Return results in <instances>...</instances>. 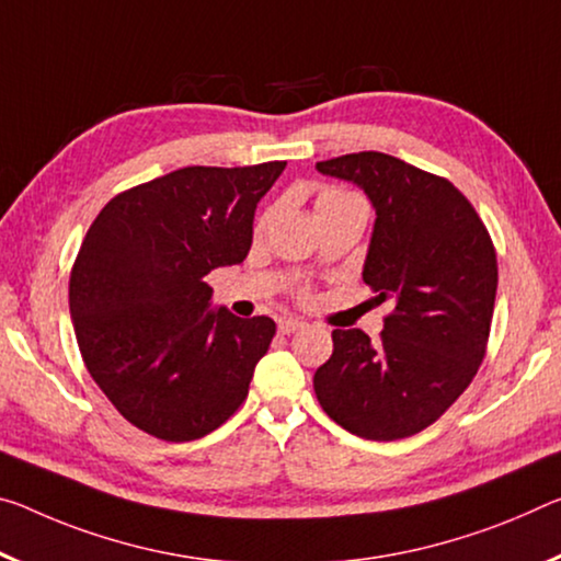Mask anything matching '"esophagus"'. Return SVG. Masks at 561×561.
Returning a JSON list of instances; mask_svg holds the SVG:
<instances>
[{
    "label": "esophagus",
    "mask_w": 561,
    "mask_h": 561,
    "mask_svg": "<svg viewBox=\"0 0 561 561\" xmlns=\"http://www.w3.org/2000/svg\"><path fill=\"white\" fill-rule=\"evenodd\" d=\"M301 329H307V322H301L297 317H282L279 319V332L282 334H295L301 332Z\"/></svg>",
    "instance_id": "esophagus-1"
}]
</instances>
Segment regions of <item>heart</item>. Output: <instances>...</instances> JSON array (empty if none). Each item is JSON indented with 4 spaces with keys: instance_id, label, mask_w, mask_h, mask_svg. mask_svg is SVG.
Returning a JSON list of instances; mask_svg holds the SVG:
<instances>
[{
    "instance_id": "heart-1",
    "label": "heart",
    "mask_w": 561,
    "mask_h": 561,
    "mask_svg": "<svg viewBox=\"0 0 561 561\" xmlns=\"http://www.w3.org/2000/svg\"><path fill=\"white\" fill-rule=\"evenodd\" d=\"M342 199H354V194L342 192V190H332V186H329V190L319 192L317 207H322V204H332V202H342Z\"/></svg>"
}]
</instances>
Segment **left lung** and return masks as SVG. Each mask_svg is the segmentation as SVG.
<instances>
[{"label": "left lung", "instance_id": "8db88e82", "mask_svg": "<svg viewBox=\"0 0 561 561\" xmlns=\"http://www.w3.org/2000/svg\"><path fill=\"white\" fill-rule=\"evenodd\" d=\"M377 211L362 279L392 301L379 342L334 329L314 371L319 404L362 439L394 442L434 424L472 385L496 297V252L455 184L381 152L317 162Z\"/></svg>", "mask_w": 561, "mask_h": 561}]
</instances>
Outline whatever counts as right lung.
<instances>
[{
    "label": "right lung",
    "mask_w": 561,
    "mask_h": 561,
    "mask_svg": "<svg viewBox=\"0 0 561 561\" xmlns=\"http://www.w3.org/2000/svg\"><path fill=\"white\" fill-rule=\"evenodd\" d=\"M284 167L176 169L117 194L89 227L69 312L87 371L137 430L192 442L247 399L277 324L209 309L204 277L244 262L256 204Z\"/></svg>",
    "instance_id": "add662e5"
}]
</instances>
